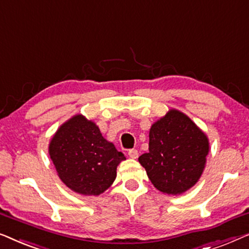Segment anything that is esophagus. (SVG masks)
I'll return each instance as SVG.
<instances>
[{
	"mask_svg": "<svg viewBox=\"0 0 249 249\" xmlns=\"http://www.w3.org/2000/svg\"><path fill=\"white\" fill-rule=\"evenodd\" d=\"M128 157H129V158H132V159H136V158H138V157H139L138 150H135V149L128 150Z\"/></svg>",
	"mask_w": 249,
	"mask_h": 249,
	"instance_id": "34e87169",
	"label": "esophagus"
}]
</instances>
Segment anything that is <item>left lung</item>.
Masks as SVG:
<instances>
[{
  "label": "left lung",
  "mask_w": 249,
  "mask_h": 249,
  "mask_svg": "<svg viewBox=\"0 0 249 249\" xmlns=\"http://www.w3.org/2000/svg\"><path fill=\"white\" fill-rule=\"evenodd\" d=\"M209 139L187 115L170 109L153 123L149 152L139 162L149 179L163 194H181L197 183L209 153Z\"/></svg>",
  "instance_id": "8db88e82"
}]
</instances>
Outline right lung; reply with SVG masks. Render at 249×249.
Listing matches in <instances>:
<instances>
[{"label":"right lung","instance_id":"add662e5","mask_svg":"<svg viewBox=\"0 0 249 249\" xmlns=\"http://www.w3.org/2000/svg\"><path fill=\"white\" fill-rule=\"evenodd\" d=\"M48 152L63 183L75 193L88 196L104 193L114 183L117 166L126 159L81 114L59 126Z\"/></svg>","mask_w":249,"mask_h":249}]
</instances>
